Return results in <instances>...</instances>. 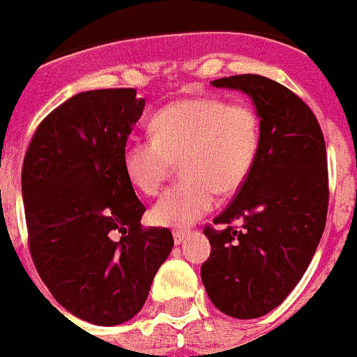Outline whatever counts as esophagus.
<instances>
[{"mask_svg": "<svg viewBox=\"0 0 357 357\" xmlns=\"http://www.w3.org/2000/svg\"><path fill=\"white\" fill-rule=\"evenodd\" d=\"M189 235H190L189 229H176V231H174V243L181 244L185 238L189 237Z\"/></svg>", "mask_w": 357, "mask_h": 357, "instance_id": "esophagus-1", "label": "esophagus"}]
</instances>
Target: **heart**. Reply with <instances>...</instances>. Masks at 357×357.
<instances>
[{"label":"heart","instance_id":"b5f03b06","mask_svg":"<svg viewBox=\"0 0 357 357\" xmlns=\"http://www.w3.org/2000/svg\"><path fill=\"white\" fill-rule=\"evenodd\" d=\"M153 139H129L123 170L146 196L159 192L174 162L183 181L157 200L151 217L159 226L185 228L217 204V192L231 195L246 181L259 151V119L246 103L222 98H187L162 107L151 120Z\"/></svg>","mask_w":357,"mask_h":357}]
</instances>
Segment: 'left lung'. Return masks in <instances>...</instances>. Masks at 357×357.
<instances>
[{"label":"left lung","mask_w":357,"mask_h":357,"mask_svg":"<svg viewBox=\"0 0 357 357\" xmlns=\"http://www.w3.org/2000/svg\"><path fill=\"white\" fill-rule=\"evenodd\" d=\"M213 86L254 102L259 151L234 202L213 220L224 229L206 228L211 254L202 282L217 310L257 319L287 298L315 255L328 213L326 146L311 109L276 81L244 74Z\"/></svg>","instance_id":"8db88e82"}]
</instances>
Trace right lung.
Returning a JSON list of instances; mask_svg holds the SVG:
<instances>
[{"mask_svg": "<svg viewBox=\"0 0 357 357\" xmlns=\"http://www.w3.org/2000/svg\"><path fill=\"white\" fill-rule=\"evenodd\" d=\"M144 103L135 89L75 94L36 128L22 168L36 271L64 310L98 326L142 310L174 246L170 229L140 228L146 207L123 170Z\"/></svg>", "mask_w": 357, "mask_h": 357, "instance_id": "add662e5", "label": "right lung"}]
</instances>
